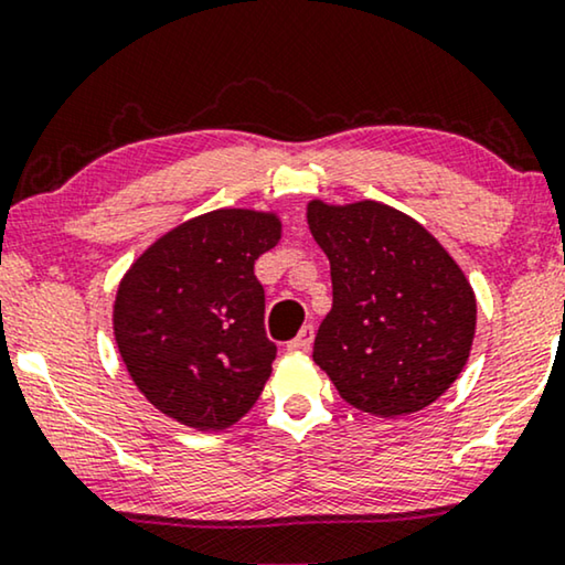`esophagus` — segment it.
<instances>
[{"label": "esophagus", "instance_id": "esophagus-1", "mask_svg": "<svg viewBox=\"0 0 565 565\" xmlns=\"http://www.w3.org/2000/svg\"><path fill=\"white\" fill-rule=\"evenodd\" d=\"M311 344H313V327H311V323H306V327L298 331V337L290 339L288 350L306 352V350H311Z\"/></svg>", "mask_w": 565, "mask_h": 565}]
</instances>
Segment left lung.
I'll return each instance as SVG.
<instances>
[{"label": "left lung", "instance_id": "obj_1", "mask_svg": "<svg viewBox=\"0 0 565 565\" xmlns=\"http://www.w3.org/2000/svg\"><path fill=\"white\" fill-rule=\"evenodd\" d=\"M327 252L334 303L313 362L360 412L404 416L429 406L466 367L476 296L427 228L383 203H308Z\"/></svg>", "mask_w": 565, "mask_h": 565}]
</instances>
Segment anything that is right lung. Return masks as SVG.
Here are the masks:
<instances>
[{"instance_id": "right-lung-1", "label": "right lung", "mask_w": 565, "mask_h": 565, "mask_svg": "<svg viewBox=\"0 0 565 565\" xmlns=\"http://www.w3.org/2000/svg\"><path fill=\"white\" fill-rule=\"evenodd\" d=\"M280 238L273 213L213 211L151 244L122 277L115 342L138 391L192 429H226L257 404L275 342L265 331L259 254Z\"/></svg>"}]
</instances>
